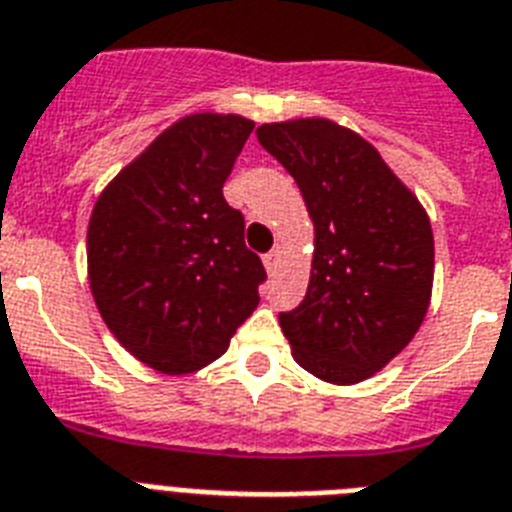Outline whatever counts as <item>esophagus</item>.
<instances>
[{
  "label": "esophagus",
  "mask_w": 512,
  "mask_h": 512,
  "mask_svg": "<svg viewBox=\"0 0 512 512\" xmlns=\"http://www.w3.org/2000/svg\"><path fill=\"white\" fill-rule=\"evenodd\" d=\"M278 263H281V247L270 249L268 255H263V265H265V270H268V273H273V270L278 268Z\"/></svg>",
  "instance_id": "34e87169"
}]
</instances>
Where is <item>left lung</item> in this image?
<instances>
[{
  "label": "left lung",
  "mask_w": 512,
  "mask_h": 512,
  "mask_svg": "<svg viewBox=\"0 0 512 512\" xmlns=\"http://www.w3.org/2000/svg\"><path fill=\"white\" fill-rule=\"evenodd\" d=\"M257 141L297 181L315 228L305 299L278 315L292 357L328 384H360L429 313V215L371 141L334 120L263 123Z\"/></svg>",
  "instance_id": "1"
}]
</instances>
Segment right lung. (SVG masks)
I'll return each mask as SVG.
<instances>
[{
	"label": "right lung",
	"instance_id": "1",
	"mask_svg": "<svg viewBox=\"0 0 512 512\" xmlns=\"http://www.w3.org/2000/svg\"><path fill=\"white\" fill-rule=\"evenodd\" d=\"M255 120L191 112L128 162L94 202L89 289L120 347L165 376L215 363L260 302L265 268L223 184Z\"/></svg>",
	"mask_w": 512,
	"mask_h": 512
}]
</instances>
